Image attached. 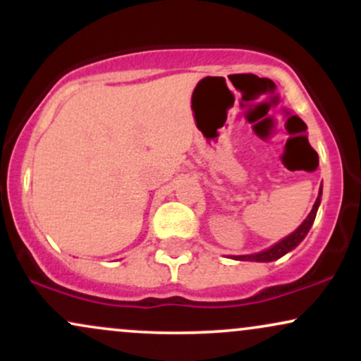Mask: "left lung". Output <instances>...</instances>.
<instances>
[{"label": "left lung", "mask_w": 361, "mask_h": 361, "mask_svg": "<svg viewBox=\"0 0 361 361\" xmlns=\"http://www.w3.org/2000/svg\"><path fill=\"white\" fill-rule=\"evenodd\" d=\"M321 195H322V186H321V192H319V195H317L316 204H314L312 210H310V214L307 215V219H305V221L302 222L292 234H288L287 238L281 239L280 243L273 244L271 247H268V250H264L261 252H255V255H244V256H231V258L239 259V261H261V263H267V261H275V259L281 258L283 255H287L288 251L295 250V247L299 246L302 241H304V238L307 235L310 227H312L314 219H316V214L319 209V204H321Z\"/></svg>", "instance_id": "1"}]
</instances>
